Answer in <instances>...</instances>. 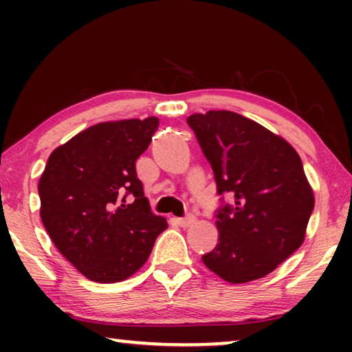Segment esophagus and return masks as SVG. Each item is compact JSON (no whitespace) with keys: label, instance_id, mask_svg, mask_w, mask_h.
<instances>
[{"label":"esophagus","instance_id":"obj_1","mask_svg":"<svg viewBox=\"0 0 352 352\" xmlns=\"http://www.w3.org/2000/svg\"><path fill=\"white\" fill-rule=\"evenodd\" d=\"M195 223V216L194 214H187L184 218H177V224L181 226V228H189Z\"/></svg>","mask_w":352,"mask_h":352}]
</instances>
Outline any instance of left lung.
Returning <instances> with one entry per match:
<instances>
[{
    "label": "left lung",
    "instance_id": "8db88e82",
    "mask_svg": "<svg viewBox=\"0 0 352 352\" xmlns=\"http://www.w3.org/2000/svg\"><path fill=\"white\" fill-rule=\"evenodd\" d=\"M187 123L218 194L232 199L216 213L219 242L201 256L205 266L230 283L267 276L301 247L314 210L300 155L283 138L229 110L194 113Z\"/></svg>",
    "mask_w": 352,
    "mask_h": 352
}]
</instances>
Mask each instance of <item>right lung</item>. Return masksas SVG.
<instances>
[{
	"instance_id": "add662e5",
	"label": "right lung",
	"mask_w": 352,
	"mask_h": 352,
	"mask_svg": "<svg viewBox=\"0 0 352 352\" xmlns=\"http://www.w3.org/2000/svg\"><path fill=\"white\" fill-rule=\"evenodd\" d=\"M157 128L155 117L98 123L47 158L38 184L41 221L56 248L89 280L131 277L168 228L152 213L136 173Z\"/></svg>"
}]
</instances>
